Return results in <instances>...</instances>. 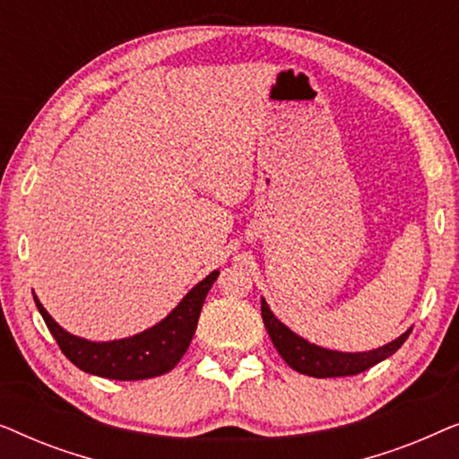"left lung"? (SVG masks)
<instances>
[{
	"instance_id": "8db88e82",
	"label": "left lung",
	"mask_w": 459,
	"mask_h": 459,
	"mask_svg": "<svg viewBox=\"0 0 459 459\" xmlns=\"http://www.w3.org/2000/svg\"><path fill=\"white\" fill-rule=\"evenodd\" d=\"M261 316L263 324L269 332L273 347L284 357V361L292 369L300 374L313 376V378H338V376H355L369 369L376 363H380L386 357H391L401 344L407 341L411 328L401 334L397 341L385 344V347L374 351H363V353H342V351H330L317 344H311L305 338L294 334L290 328H286L278 317L273 316L265 299H261Z\"/></svg>"
}]
</instances>
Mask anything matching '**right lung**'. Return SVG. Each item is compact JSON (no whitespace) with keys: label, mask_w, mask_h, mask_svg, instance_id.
<instances>
[{"label":"right lung","mask_w":459,"mask_h":459,"mask_svg":"<svg viewBox=\"0 0 459 459\" xmlns=\"http://www.w3.org/2000/svg\"><path fill=\"white\" fill-rule=\"evenodd\" d=\"M217 275L219 272H212L203 281H198L181 299V303L152 328L143 330L135 336L108 342H91L85 341V338L68 334L43 309L35 294L33 299L62 353L79 369L110 380H146L171 372L184 357L192 342L194 332H196L206 294H209Z\"/></svg>","instance_id":"add662e5"}]
</instances>
